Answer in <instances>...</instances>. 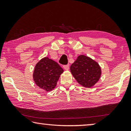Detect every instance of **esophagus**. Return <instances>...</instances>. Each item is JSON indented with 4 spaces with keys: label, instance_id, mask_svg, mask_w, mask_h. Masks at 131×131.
<instances>
[{
    "label": "esophagus",
    "instance_id": "34e87169",
    "mask_svg": "<svg viewBox=\"0 0 131 131\" xmlns=\"http://www.w3.org/2000/svg\"><path fill=\"white\" fill-rule=\"evenodd\" d=\"M63 68H64V69H65V70H68L69 69V65H63Z\"/></svg>",
    "mask_w": 131,
    "mask_h": 131
}]
</instances>
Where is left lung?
I'll list each match as a JSON object with an SVG mask.
<instances>
[{"label": "left lung", "instance_id": "8db88e82", "mask_svg": "<svg viewBox=\"0 0 131 131\" xmlns=\"http://www.w3.org/2000/svg\"><path fill=\"white\" fill-rule=\"evenodd\" d=\"M70 71L75 79L83 87H92L99 80L101 69L96 62L90 58L80 55L70 66Z\"/></svg>", "mask_w": 131, "mask_h": 131}]
</instances>
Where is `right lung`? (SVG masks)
<instances>
[{"mask_svg":"<svg viewBox=\"0 0 131 131\" xmlns=\"http://www.w3.org/2000/svg\"><path fill=\"white\" fill-rule=\"evenodd\" d=\"M63 70L59 64L47 57L41 59L35 66L34 80L40 88L50 91L57 85Z\"/></svg>","mask_w":131,"mask_h":131,"instance_id":"add662e5","label":"right lung"}]
</instances>
